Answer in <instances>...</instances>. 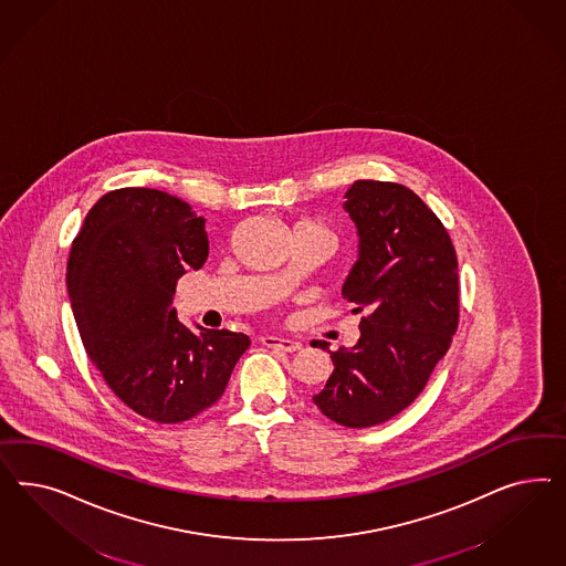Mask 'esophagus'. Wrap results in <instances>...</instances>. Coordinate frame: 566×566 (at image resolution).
Masks as SVG:
<instances>
[{
	"label": "esophagus",
	"mask_w": 566,
	"mask_h": 566,
	"mask_svg": "<svg viewBox=\"0 0 566 566\" xmlns=\"http://www.w3.org/2000/svg\"><path fill=\"white\" fill-rule=\"evenodd\" d=\"M261 343L265 344V346L277 348V350H284V353H294V350L301 348V343L291 340V338H280V336H263Z\"/></svg>",
	"instance_id": "34e87169"
}]
</instances>
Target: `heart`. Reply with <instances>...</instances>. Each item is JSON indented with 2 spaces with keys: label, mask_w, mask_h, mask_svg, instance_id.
I'll use <instances>...</instances> for the list:
<instances>
[{
  "label": "heart",
  "mask_w": 566,
  "mask_h": 566,
  "mask_svg": "<svg viewBox=\"0 0 566 566\" xmlns=\"http://www.w3.org/2000/svg\"><path fill=\"white\" fill-rule=\"evenodd\" d=\"M298 228H319V226H317V223L301 222L296 223V228H294V230H298ZM322 230H324V228H322Z\"/></svg>",
  "instance_id": "heart-1"
}]
</instances>
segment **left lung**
<instances>
[{
  "instance_id": "left-lung-1",
  "label": "left lung",
  "mask_w": 566,
  "mask_h": 566,
  "mask_svg": "<svg viewBox=\"0 0 566 566\" xmlns=\"http://www.w3.org/2000/svg\"><path fill=\"white\" fill-rule=\"evenodd\" d=\"M359 259L343 296L363 313L353 348L329 353L334 371L313 396L344 428H374L405 411L459 326V263L444 223L411 189L357 180L344 195Z\"/></svg>"
}]
</instances>
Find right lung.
<instances>
[{
	"mask_svg": "<svg viewBox=\"0 0 566 566\" xmlns=\"http://www.w3.org/2000/svg\"><path fill=\"white\" fill-rule=\"evenodd\" d=\"M206 220L164 190L118 189L91 207L70 249V305L88 359L126 407L180 423L223 395L249 348L230 329H189L176 282L203 268Z\"/></svg>",
	"mask_w": 566,
	"mask_h": 566,
	"instance_id": "obj_1",
	"label": "right lung"
}]
</instances>
